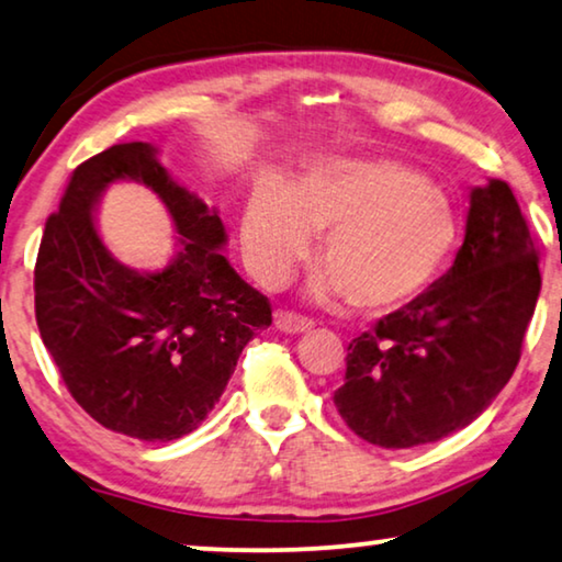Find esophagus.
Here are the masks:
<instances>
[{
  "instance_id": "esophagus-1",
  "label": "esophagus",
  "mask_w": 562,
  "mask_h": 562,
  "mask_svg": "<svg viewBox=\"0 0 562 562\" xmlns=\"http://www.w3.org/2000/svg\"><path fill=\"white\" fill-rule=\"evenodd\" d=\"M274 328L280 333H288V335H297V333H307L313 328V323L307 321L303 315H295V313H284V310H278L274 313Z\"/></svg>"
}]
</instances>
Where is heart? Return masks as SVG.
I'll use <instances>...</instances> for the list:
<instances>
[{
  "label": "heart",
  "instance_id": "obj_1",
  "mask_svg": "<svg viewBox=\"0 0 562 562\" xmlns=\"http://www.w3.org/2000/svg\"><path fill=\"white\" fill-rule=\"evenodd\" d=\"M321 237L317 300L366 315L406 307L439 278L459 241L451 199L412 166L391 158H330L288 194L257 189L241 214V249L265 288L290 278Z\"/></svg>",
  "mask_w": 562,
  "mask_h": 562
}]
</instances>
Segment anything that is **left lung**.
Instances as JSON below:
<instances>
[{"mask_svg":"<svg viewBox=\"0 0 562 562\" xmlns=\"http://www.w3.org/2000/svg\"><path fill=\"white\" fill-rule=\"evenodd\" d=\"M538 259L513 189L499 179L472 189L449 272L348 346L333 396L348 429L408 449L472 424L520 361L542 284Z\"/></svg>","mask_w":562,"mask_h":562,"instance_id":"1","label":"left lung"}]
</instances>
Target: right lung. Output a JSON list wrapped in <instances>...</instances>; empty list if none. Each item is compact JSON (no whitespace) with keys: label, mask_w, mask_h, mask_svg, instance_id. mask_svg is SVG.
<instances>
[{"label":"right lung","mask_w":562,"mask_h":562,"mask_svg":"<svg viewBox=\"0 0 562 562\" xmlns=\"http://www.w3.org/2000/svg\"><path fill=\"white\" fill-rule=\"evenodd\" d=\"M115 180L144 182L170 209L180 247L164 271H131L99 239L92 212ZM224 245L216 209L179 187L150 144L111 146L72 171L40 241L35 315L67 391L105 429L140 441L194 431L241 348L270 328V300Z\"/></svg>","instance_id":"add662e5"}]
</instances>
